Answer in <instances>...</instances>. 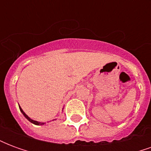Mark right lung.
<instances>
[{"mask_svg": "<svg viewBox=\"0 0 151 151\" xmlns=\"http://www.w3.org/2000/svg\"><path fill=\"white\" fill-rule=\"evenodd\" d=\"M19 109H20V111H21L22 113L23 114V116H24L26 117V118H27V120H29L30 122H31L32 124H36V125H43V124H45L44 122H39V121H36V120H32V119H31V118L28 116L25 113L24 111H23V110L22 109V108L20 107V106H19Z\"/></svg>", "mask_w": 151, "mask_h": 151, "instance_id": "add662e5", "label": "right lung"}]
</instances>
